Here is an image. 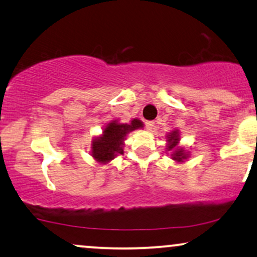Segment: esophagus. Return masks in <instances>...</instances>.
<instances>
[{
	"instance_id": "1",
	"label": "esophagus",
	"mask_w": 257,
	"mask_h": 257,
	"mask_svg": "<svg viewBox=\"0 0 257 257\" xmlns=\"http://www.w3.org/2000/svg\"><path fill=\"white\" fill-rule=\"evenodd\" d=\"M145 125H146V129H147V131H152L153 126H154V122H153V121H147V122L145 123Z\"/></svg>"
}]
</instances>
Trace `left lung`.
Instances as JSON below:
<instances>
[{
	"instance_id": "8db88e82",
	"label": "left lung",
	"mask_w": 257,
	"mask_h": 257,
	"mask_svg": "<svg viewBox=\"0 0 257 257\" xmlns=\"http://www.w3.org/2000/svg\"><path fill=\"white\" fill-rule=\"evenodd\" d=\"M179 141L180 135L178 129H173V131L166 136V151L171 153V158L173 159L175 162L181 164V162H185L187 160L188 157H190V153L185 151V148L180 147Z\"/></svg>"
}]
</instances>
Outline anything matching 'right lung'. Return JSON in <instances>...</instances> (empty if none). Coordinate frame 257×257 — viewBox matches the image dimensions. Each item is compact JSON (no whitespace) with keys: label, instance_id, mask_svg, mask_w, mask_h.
<instances>
[{"label":"right lung","instance_id":"right-lung-1","mask_svg":"<svg viewBox=\"0 0 257 257\" xmlns=\"http://www.w3.org/2000/svg\"><path fill=\"white\" fill-rule=\"evenodd\" d=\"M142 126L144 122L139 118L132 119L131 123H119L118 119L109 122L102 134L91 142V155L99 164H108L117 155L123 154L126 135Z\"/></svg>","mask_w":257,"mask_h":257}]
</instances>
